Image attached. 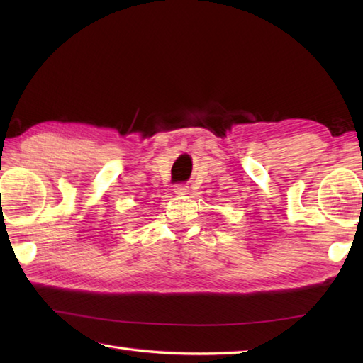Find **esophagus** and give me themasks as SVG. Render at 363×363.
Masks as SVG:
<instances>
[{
    "instance_id": "34e87169",
    "label": "esophagus",
    "mask_w": 363,
    "mask_h": 363,
    "mask_svg": "<svg viewBox=\"0 0 363 363\" xmlns=\"http://www.w3.org/2000/svg\"><path fill=\"white\" fill-rule=\"evenodd\" d=\"M174 194H176V195H179V196L187 195V194H189V187H187V186H184V184H179V186H176V187H174Z\"/></svg>"
}]
</instances>
